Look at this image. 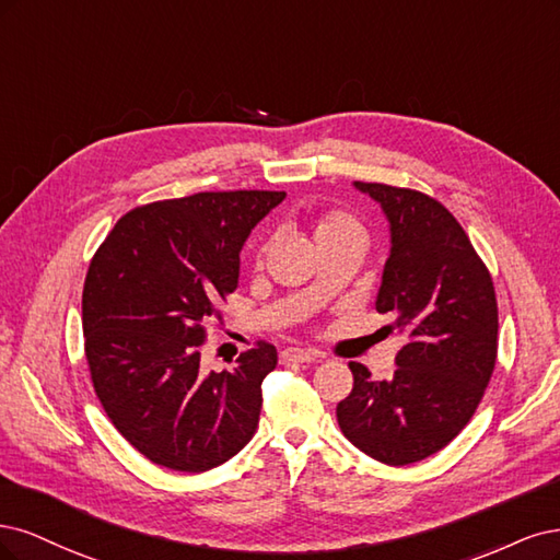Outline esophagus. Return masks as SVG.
I'll return each mask as SVG.
<instances>
[{
    "instance_id": "esophagus-1",
    "label": "esophagus",
    "mask_w": 560,
    "mask_h": 560,
    "mask_svg": "<svg viewBox=\"0 0 560 560\" xmlns=\"http://www.w3.org/2000/svg\"><path fill=\"white\" fill-rule=\"evenodd\" d=\"M281 358L288 360V363H312V360H318L320 353L314 349H300V347H288L281 351Z\"/></svg>"
}]
</instances>
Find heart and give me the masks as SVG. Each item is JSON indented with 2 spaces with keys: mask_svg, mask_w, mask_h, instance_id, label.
I'll use <instances>...</instances> for the list:
<instances>
[{
  "mask_svg": "<svg viewBox=\"0 0 560 560\" xmlns=\"http://www.w3.org/2000/svg\"><path fill=\"white\" fill-rule=\"evenodd\" d=\"M345 234H363V230H360L358 221L351 219V215L345 213V211L323 213L320 219L316 221V228H314L316 244L318 242H328V240H337V237H345Z\"/></svg>",
  "mask_w": 560,
  "mask_h": 560,
  "instance_id": "heart-1",
  "label": "heart"
}]
</instances>
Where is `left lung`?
I'll return each mask as SVG.
<instances>
[{
  "instance_id": "8db88e82",
  "label": "left lung",
  "mask_w": 560,
  "mask_h": 560,
  "mask_svg": "<svg viewBox=\"0 0 560 560\" xmlns=\"http://www.w3.org/2000/svg\"><path fill=\"white\" fill-rule=\"evenodd\" d=\"M382 205L390 228L376 312L407 337L390 378L349 363L353 390L337 405L345 438L370 458L409 465L438 454L472 419L498 358V302L489 269L435 197L353 184Z\"/></svg>"
}]
</instances>
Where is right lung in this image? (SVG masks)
<instances>
[{"instance_id":"obj_1","label":"right lung","mask_w":560,"mask_h":560,"mask_svg":"<svg viewBox=\"0 0 560 560\" xmlns=\"http://www.w3.org/2000/svg\"><path fill=\"white\" fill-rule=\"evenodd\" d=\"M285 192H195L128 211L90 260L85 360L97 398L141 456L207 472L248 444L277 349L258 341L232 370L207 372L200 347L240 283V250Z\"/></svg>"}]
</instances>
